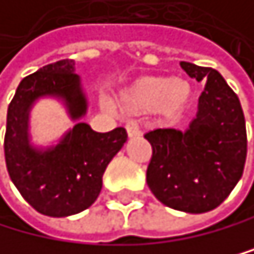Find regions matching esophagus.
I'll use <instances>...</instances> for the list:
<instances>
[{
    "label": "esophagus",
    "instance_id": "1",
    "mask_svg": "<svg viewBox=\"0 0 254 254\" xmlns=\"http://www.w3.org/2000/svg\"><path fill=\"white\" fill-rule=\"evenodd\" d=\"M126 132H128L129 137H134V136H139L140 134V129H139V125L136 122H128L126 123Z\"/></svg>",
    "mask_w": 254,
    "mask_h": 254
}]
</instances>
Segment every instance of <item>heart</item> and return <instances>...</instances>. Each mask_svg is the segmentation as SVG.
I'll return each instance as SVG.
<instances>
[{"mask_svg":"<svg viewBox=\"0 0 254 254\" xmlns=\"http://www.w3.org/2000/svg\"><path fill=\"white\" fill-rule=\"evenodd\" d=\"M189 97L187 83L176 78H145L123 94L125 102L139 110H160L168 117L178 115Z\"/></svg>","mask_w":254,"mask_h":254,"instance_id":"obj_1","label":"heart"}]
</instances>
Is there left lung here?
Returning a JSON list of instances; mask_svg holds the SVG:
<instances>
[{
  "label": "left lung",
  "mask_w": 254,
  "mask_h": 254,
  "mask_svg": "<svg viewBox=\"0 0 254 254\" xmlns=\"http://www.w3.org/2000/svg\"><path fill=\"white\" fill-rule=\"evenodd\" d=\"M181 67L206 84L184 132L160 128L144 136L152 145L147 186L163 205L198 214L219 206L240 181L247 128L239 97L218 70L190 62Z\"/></svg>",
  "instance_id": "left-lung-1"
}]
</instances>
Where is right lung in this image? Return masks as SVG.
<instances>
[{"label": "right lung", "mask_w": 254, "mask_h": 254, "mask_svg": "<svg viewBox=\"0 0 254 254\" xmlns=\"http://www.w3.org/2000/svg\"><path fill=\"white\" fill-rule=\"evenodd\" d=\"M44 96L62 99L71 120L86 114L88 101L75 73V61L44 65L20 81L7 109L6 166L14 186L36 211L64 218L94 203L105 168L128 134L125 128L96 132L86 123H76L57 145L35 149L28 139V115L33 102Z\"/></svg>", "instance_id": "right-lung-1"}]
</instances>
